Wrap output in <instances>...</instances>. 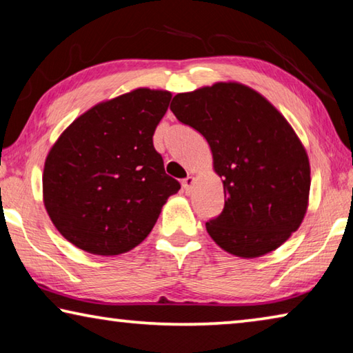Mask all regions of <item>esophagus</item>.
<instances>
[{"mask_svg":"<svg viewBox=\"0 0 353 353\" xmlns=\"http://www.w3.org/2000/svg\"><path fill=\"white\" fill-rule=\"evenodd\" d=\"M193 185H194V177L193 176H188L187 179H183V181H182V188L187 194L191 193V188H193Z\"/></svg>","mask_w":353,"mask_h":353,"instance_id":"1","label":"esophagus"}]
</instances>
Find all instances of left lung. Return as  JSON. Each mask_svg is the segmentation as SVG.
<instances>
[{
    "instance_id": "1",
    "label": "left lung",
    "mask_w": 353,
    "mask_h": 353,
    "mask_svg": "<svg viewBox=\"0 0 353 353\" xmlns=\"http://www.w3.org/2000/svg\"><path fill=\"white\" fill-rule=\"evenodd\" d=\"M170 109L205 137L223 181L224 210L205 223L218 246L240 259L272 252L308 210L310 160L286 118L240 82L177 93Z\"/></svg>"
}]
</instances>
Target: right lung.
<instances>
[{
    "instance_id": "add662e5",
    "label": "right lung",
    "mask_w": 353,
    "mask_h": 353,
    "mask_svg": "<svg viewBox=\"0 0 353 353\" xmlns=\"http://www.w3.org/2000/svg\"><path fill=\"white\" fill-rule=\"evenodd\" d=\"M171 92L140 87L77 117L51 146L43 204L65 240L93 255H119L145 240L181 190L152 135Z\"/></svg>"
}]
</instances>
